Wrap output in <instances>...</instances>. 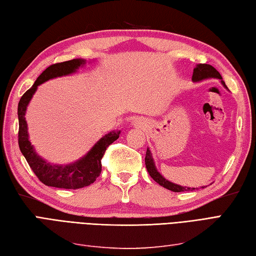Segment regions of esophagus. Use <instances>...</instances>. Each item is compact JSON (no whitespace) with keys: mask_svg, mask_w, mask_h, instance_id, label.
Wrapping results in <instances>:
<instances>
[{"mask_svg":"<svg viewBox=\"0 0 256 256\" xmlns=\"http://www.w3.org/2000/svg\"><path fill=\"white\" fill-rule=\"evenodd\" d=\"M138 124H139V122H138Z\"/></svg>","mask_w":256,"mask_h":256,"instance_id":"esophagus-1","label":"esophagus"}]
</instances>
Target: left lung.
<instances>
[{
	"label": "left lung",
	"instance_id": "1",
	"mask_svg": "<svg viewBox=\"0 0 256 256\" xmlns=\"http://www.w3.org/2000/svg\"><path fill=\"white\" fill-rule=\"evenodd\" d=\"M206 78H218V79H222L220 74L218 72L213 66H210L208 64H198L194 70H193V74H192V80L193 81H200L203 79H206ZM225 84V82H222ZM146 167L148 170V172L150 174V176H151L155 182H156L158 184L163 186L164 188L174 191V192H182V191H192V190H196L198 188H186V186H178L172 184L170 182H168L165 178L162 177L160 174L156 170V168H155L154 165V162L153 158L151 156V152H150V150H146ZM204 188V186H202Z\"/></svg>",
	"mask_w": 256,
	"mask_h": 256
}]
</instances>
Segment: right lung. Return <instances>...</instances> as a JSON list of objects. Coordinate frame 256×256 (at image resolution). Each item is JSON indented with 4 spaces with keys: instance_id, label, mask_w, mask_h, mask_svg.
<instances>
[{
    "instance_id": "add662e5",
    "label": "right lung",
    "mask_w": 256,
    "mask_h": 256,
    "mask_svg": "<svg viewBox=\"0 0 256 256\" xmlns=\"http://www.w3.org/2000/svg\"><path fill=\"white\" fill-rule=\"evenodd\" d=\"M84 63V60L78 58L50 65L36 78L34 86L24 93L20 103H18V122H20L18 144H20V152L26 158L34 175L46 186L62 189H80L94 182L102 172L101 160L105 151H106L110 144L118 139L120 134V132H113L104 136L101 140H98L96 143V146L90 150L86 156L76 162V163L67 166L50 165L36 155L30 141L28 140L27 122L24 120V113H26V108L30 98H32L38 86L48 79L70 74Z\"/></svg>"
}]
</instances>
